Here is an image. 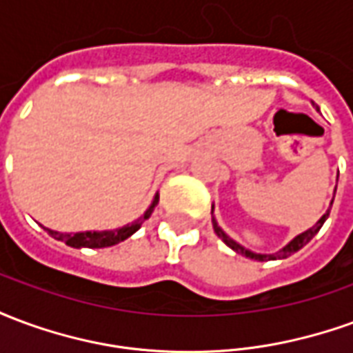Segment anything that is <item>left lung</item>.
Returning <instances> with one entry per match:
<instances>
[{"mask_svg":"<svg viewBox=\"0 0 353 353\" xmlns=\"http://www.w3.org/2000/svg\"><path fill=\"white\" fill-rule=\"evenodd\" d=\"M331 206H333V202H331ZM329 212H331V210H327V214H323V217H321V219H319V221L316 223V225H314L312 229H308V230H306V232H303V234H299V236H296V238H293V240H291V242H289V244L285 245L283 250H280V252H278V253H270V255H265V253H252V252H248V250H244L242 245L236 244V242H234L232 238L227 236V234H225V232H223V230L219 229V227H217V223H215V219H214V230H215V234L221 238L223 242L229 245L230 250H234V252H236V253H242V255H245V257H250V259H255V261L285 259V257H289V255H293V253H295V252H299L301 248H304V245L310 242L312 238L318 234V230L321 229V227H323V223H325V219H327V217H329Z\"/></svg>","mask_w":353,"mask_h":353,"instance_id":"8db88e82","label":"left lung"}]
</instances>
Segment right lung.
Listing matches in <instances>:
<instances>
[{"label": "right lung", "instance_id": "1", "mask_svg": "<svg viewBox=\"0 0 353 353\" xmlns=\"http://www.w3.org/2000/svg\"><path fill=\"white\" fill-rule=\"evenodd\" d=\"M159 204V196H154L153 204L151 208L147 210L145 215L143 217H139L138 221L130 223V225H126L123 229H115V230H103V232H75V234H65V232H58V230H50V229H45L49 232L50 236L54 238V240H60V242H64L65 245H70V248H109V245H115L119 242H123L126 240L128 236H132L136 230L141 227V223L149 219V215L151 212L154 210V206Z\"/></svg>", "mask_w": 353, "mask_h": 353}]
</instances>
